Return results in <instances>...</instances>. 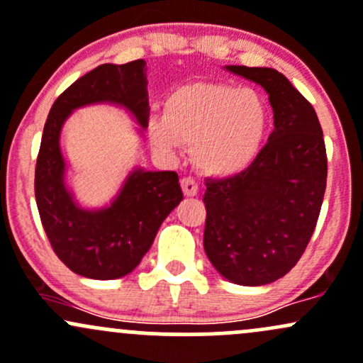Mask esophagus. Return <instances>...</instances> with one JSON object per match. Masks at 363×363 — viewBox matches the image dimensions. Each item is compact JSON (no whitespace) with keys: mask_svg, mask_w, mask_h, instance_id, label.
<instances>
[{"mask_svg":"<svg viewBox=\"0 0 363 363\" xmlns=\"http://www.w3.org/2000/svg\"><path fill=\"white\" fill-rule=\"evenodd\" d=\"M181 188H182V193H184L186 196H194V194L198 193V184L193 177H182Z\"/></svg>","mask_w":363,"mask_h":363,"instance_id":"1","label":"esophagus"}]
</instances>
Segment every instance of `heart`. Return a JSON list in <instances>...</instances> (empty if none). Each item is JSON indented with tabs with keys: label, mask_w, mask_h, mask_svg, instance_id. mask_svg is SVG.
<instances>
[{
	"label": "heart",
	"mask_w": 363,
	"mask_h": 363,
	"mask_svg": "<svg viewBox=\"0 0 363 363\" xmlns=\"http://www.w3.org/2000/svg\"><path fill=\"white\" fill-rule=\"evenodd\" d=\"M148 138L165 157L182 146L206 174H236L257 158L269 129V106L253 89L218 82L177 86L163 101V115L148 118Z\"/></svg>",
	"instance_id": "1"
}]
</instances>
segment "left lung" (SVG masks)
Returning <instances> with one entry per match:
<instances>
[{
	"label": "left lung",
	"mask_w": 363,
	"mask_h": 363,
	"mask_svg": "<svg viewBox=\"0 0 363 363\" xmlns=\"http://www.w3.org/2000/svg\"><path fill=\"white\" fill-rule=\"evenodd\" d=\"M269 94L274 130L240 174L206 179L203 246L227 281L264 286L289 272L303 255L328 181V157L315 110L281 72L227 65Z\"/></svg>",
	"instance_id": "obj_1"
}]
</instances>
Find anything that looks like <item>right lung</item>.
Here are the masks:
<instances>
[{
	"label": "right lung",
	"mask_w": 363,
	"mask_h": 363,
	"mask_svg": "<svg viewBox=\"0 0 363 363\" xmlns=\"http://www.w3.org/2000/svg\"><path fill=\"white\" fill-rule=\"evenodd\" d=\"M146 86L145 60L103 63L67 87L48 115L35 163V203L55 253L82 277L108 281L133 272L182 200L177 174L141 167L130 170L117 196L101 208L81 206L67 186L60 145L67 118L82 106L108 103L129 111L143 134L150 113Z\"/></svg>",
	"instance_id": "right-lung-1"
}]
</instances>
